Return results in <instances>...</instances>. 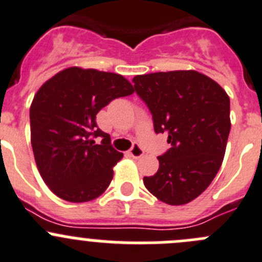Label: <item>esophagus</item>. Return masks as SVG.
<instances>
[{
  "mask_svg": "<svg viewBox=\"0 0 262 262\" xmlns=\"http://www.w3.org/2000/svg\"><path fill=\"white\" fill-rule=\"evenodd\" d=\"M128 154L131 157H133V158L139 159V158H141V157L144 156V150H143V148H141V146L139 145V144H135V145H134L133 148L129 149Z\"/></svg>",
  "mask_w": 262,
  "mask_h": 262,
  "instance_id": "1",
  "label": "esophagus"
}]
</instances>
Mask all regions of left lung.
<instances>
[{"label":"left lung","mask_w":262,"mask_h":262,"mask_svg":"<svg viewBox=\"0 0 262 262\" xmlns=\"http://www.w3.org/2000/svg\"><path fill=\"white\" fill-rule=\"evenodd\" d=\"M157 134L172 148L158 157L145 188L161 202L183 206L212 183L224 161L230 133V99L216 81L196 71H171L134 77Z\"/></svg>","instance_id":"left-lung-1"}]
</instances>
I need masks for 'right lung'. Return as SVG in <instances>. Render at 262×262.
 Returning a JSON list of instances; mask_svg holds the SVG:
<instances>
[{"label": "right lung", "mask_w": 262, "mask_h": 262, "mask_svg": "<svg viewBox=\"0 0 262 262\" xmlns=\"http://www.w3.org/2000/svg\"><path fill=\"white\" fill-rule=\"evenodd\" d=\"M134 91L121 74L81 67L63 69L39 87L29 111L31 143L39 175L55 195L82 203L106 190L123 154L98 128L96 114ZM98 136L100 144L92 139Z\"/></svg>", "instance_id": "1"}]
</instances>
